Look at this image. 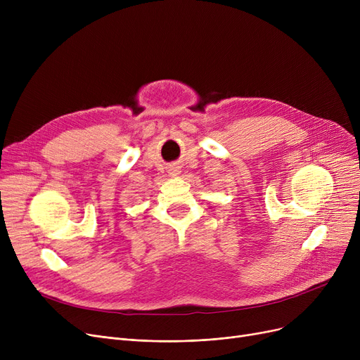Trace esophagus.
Returning <instances> with one entry per match:
<instances>
[{"instance_id":"obj_1","label":"esophagus","mask_w":360,"mask_h":360,"mask_svg":"<svg viewBox=\"0 0 360 360\" xmlns=\"http://www.w3.org/2000/svg\"><path fill=\"white\" fill-rule=\"evenodd\" d=\"M176 172H178V170H174V172H172V174H176Z\"/></svg>"}]
</instances>
